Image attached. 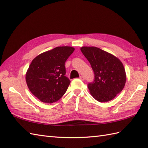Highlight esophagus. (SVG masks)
<instances>
[{"instance_id":"1","label":"esophagus","mask_w":148,"mask_h":148,"mask_svg":"<svg viewBox=\"0 0 148 148\" xmlns=\"http://www.w3.org/2000/svg\"><path fill=\"white\" fill-rule=\"evenodd\" d=\"M79 78H80L81 80H83V81H84V80H85V78H84V76H80V77H79Z\"/></svg>"}]
</instances>
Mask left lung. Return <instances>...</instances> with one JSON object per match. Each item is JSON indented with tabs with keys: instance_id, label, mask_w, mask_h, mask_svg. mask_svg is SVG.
<instances>
[{
	"instance_id": "left-lung-1",
	"label": "left lung",
	"mask_w": 148,
	"mask_h": 148,
	"mask_svg": "<svg viewBox=\"0 0 148 148\" xmlns=\"http://www.w3.org/2000/svg\"><path fill=\"white\" fill-rule=\"evenodd\" d=\"M81 51L94 72V80L88 84L91 95L100 102L112 100L121 92L125 84L126 75L122 62L97 47L84 46Z\"/></svg>"
}]
</instances>
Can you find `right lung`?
<instances>
[{"label": "right lung", "instance_id": "1", "mask_svg": "<svg viewBox=\"0 0 148 148\" xmlns=\"http://www.w3.org/2000/svg\"><path fill=\"white\" fill-rule=\"evenodd\" d=\"M74 50L70 46L56 47L32 61L26 83L31 92L42 102H55L66 92L70 80L65 76L64 63Z\"/></svg>", "mask_w": 148, "mask_h": 148}]
</instances>
